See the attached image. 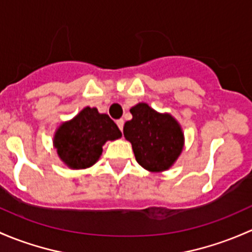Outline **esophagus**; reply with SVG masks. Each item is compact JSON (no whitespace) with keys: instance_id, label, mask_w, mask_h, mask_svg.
Wrapping results in <instances>:
<instances>
[{"instance_id":"34e87169","label":"esophagus","mask_w":252,"mask_h":252,"mask_svg":"<svg viewBox=\"0 0 252 252\" xmlns=\"http://www.w3.org/2000/svg\"><path fill=\"white\" fill-rule=\"evenodd\" d=\"M124 124H125V121H124L123 119H119V120H116V125H118L119 128H120V131H123Z\"/></svg>"}]
</instances>
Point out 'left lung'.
I'll use <instances>...</instances> for the list:
<instances>
[{"mask_svg":"<svg viewBox=\"0 0 252 252\" xmlns=\"http://www.w3.org/2000/svg\"><path fill=\"white\" fill-rule=\"evenodd\" d=\"M132 120L126 121L124 136L132 144L137 162L150 172L171 167L183 150L181 125L170 114H160L147 103L131 108Z\"/></svg>","mask_w":252,"mask_h":252,"instance_id":"obj_1","label":"left lung"}]
</instances>
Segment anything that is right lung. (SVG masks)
<instances>
[{
    "label": "right lung",
    "instance_id": "right-lung-1",
    "mask_svg": "<svg viewBox=\"0 0 252 252\" xmlns=\"http://www.w3.org/2000/svg\"><path fill=\"white\" fill-rule=\"evenodd\" d=\"M121 136L119 127L107 114L98 113L97 108L86 107L57 128L53 145L64 164L80 170L94 165L102 155L105 142L115 141Z\"/></svg>",
    "mask_w": 252,
    "mask_h": 252
}]
</instances>
